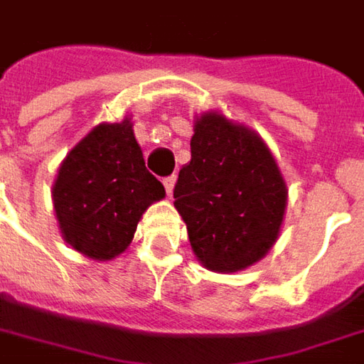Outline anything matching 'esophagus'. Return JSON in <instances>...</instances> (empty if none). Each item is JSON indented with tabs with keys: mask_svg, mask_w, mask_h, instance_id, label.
<instances>
[{
	"mask_svg": "<svg viewBox=\"0 0 364 364\" xmlns=\"http://www.w3.org/2000/svg\"><path fill=\"white\" fill-rule=\"evenodd\" d=\"M174 184H176V178L174 176L164 178V188H166V192H168V196H172V192H174Z\"/></svg>",
	"mask_w": 364,
	"mask_h": 364,
	"instance_id": "1",
	"label": "esophagus"
}]
</instances>
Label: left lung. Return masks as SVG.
Masks as SVG:
<instances>
[{"instance_id": "obj_1", "label": "left lung", "mask_w": 364, "mask_h": 364, "mask_svg": "<svg viewBox=\"0 0 364 364\" xmlns=\"http://www.w3.org/2000/svg\"><path fill=\"white\" fill-rule=\"evenodd\" d=\"M190 154L174 206L198 262L220 274L252 267L279 240L289 204L270 148L252 128L204 112L194 119Z\"/></svg>"}]
</instances>
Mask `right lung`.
<instances>
[{"instance_id":"obj_1","label":"right lung","mask_w":364,"mask_h":364,"mask_svg":"<svg viewBox=\"0 0 364 364\" xmlns=\"http://www.w3.org/2000/svg\"><path fill=\"white\" fill-rule=\"evenodd\" d=\"M166 190L146 170L132 118L97 124L68 152L51 186L62 238L92 260H114Z\"/></svg>"}]
</instances>
